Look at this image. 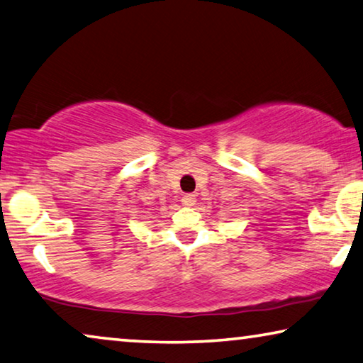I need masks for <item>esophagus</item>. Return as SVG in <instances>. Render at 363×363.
<instances>
[{"mask_svg": "<svg viewBox=\"0 0 363 363\" xmlns=\"http://www.w3.org/2000/svg\"><path fill=\"white\" fill-rule=\"evenodd\" d=\"M182 205H186V207H194V205H196V202H197V199H196V196H194V194H186V196L182 197Z\"/></svg>", "mask_w": 363, "mask_h": 363, "instance_id": "obj_1", "label": "esophagus"}]
</instances>
